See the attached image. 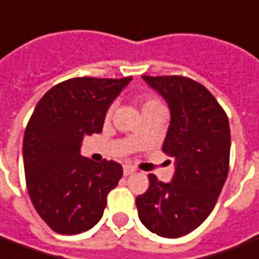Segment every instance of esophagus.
Here are the masks:
<instances>
[{
    "label": "esophagus",
    "mask_w": 259,
    "mask_h": 259,
    "mask_svg": "<svg viewBox=\"0 0 259 259\" xmlns=\"http://www.w3.org/2000/svg\"><path fill=\"white\" fill-rule=\"evenodd\" d=\"M136 169L133 167H130V165H124L123 167V175L124 177H127V175H132V174H135Z\"/></svg>",
    "instance_id": "1"
}]
</instances>
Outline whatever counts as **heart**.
<instances>
[{"label": "heart", "mask_w": 259, "mask_h": 259, "mask_svg": "<svg viewBox=\"0 0 259 259\" xmlns=\"http://www.w3.org/2000/svg\"><path fill=\"white\" fill-rule=\"evenodd\" d=\"M155 108H164V106L161 105V102L158 101V99L148 97V98H146L144 101H143L142 111H147V109H155ZM112 112H113V106H111V108L106 111V115H105V117H106V119H109V117L112 116Z\"/></svg>", "instance_id": "b5f03b06"}]
</instances>
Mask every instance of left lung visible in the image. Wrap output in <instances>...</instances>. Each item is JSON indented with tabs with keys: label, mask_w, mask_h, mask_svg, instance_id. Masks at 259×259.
I'll return each instance as SVG.
<instances>
[{
	"label": "left lung",
	"mask_w": 259,
	"mask_h": 259,
	"mask_svg": "<svg viewBox=\"0 0 259 259\" xmlns=\"http://www.w3.org/2000/svg\"><path fill=\"white\" fill-rule=\"evenodd\" d=\"M143 79L169 108L162 151L175 158V174L168 184L148 174L150 186L136 206L148 230L178 238L205 222L223 189L230 162L229 117L209 90L188 77Z\"/></svg>",
	"instance_id": "left-lung-1"
}]
</instances>
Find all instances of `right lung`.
<instances>
[{
  "instance_id": "1",
  "label": "right lung",
  "mask_w": 259,
  "mask_h": 259,
  "mask_svg": "<svg viewBox=\"0 0 259 259\" xmlns=\"http://www.w3.org/2000/svg\"><path fill=\"white\" fill-rule=\"evenodd\" d=\"M77 77L50 88L37 102L23 136L29 196L45 223L59 234H78L98 223L108 193L122 178L119 162L79 154L84 136L101 133L105 115L130 82Z\"/></svg>"
}]
</instances>
